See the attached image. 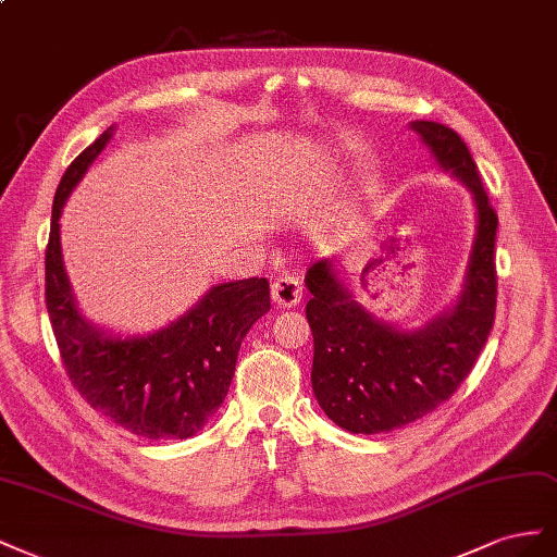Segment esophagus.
<instances>
[{
  "mask_svg": "<svg viewBox=\"0 0 557 557\" xmlns=\"http://www.w3.org/2000/svg\"><path fill=\"white\" fill-rule=\"evenodd\" d=\"M270 296L277 308H294L304 298V284L294 275H282L270 287Z\"/></svg>",
  "mask_w": 557,
  "mask_h": 557,
  "instance_id": "1",
  "label": "esophagus"
}]
</instances>
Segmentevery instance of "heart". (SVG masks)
Returning a JSON list of instances; mask_svg holds the SVG:
<instances>
[{"label":"heart","instance_id":"1","mask_svg":"<svg viewBox=\"0 0 557 557\" xmlns=\"http://www.w3.org/2000/svg\"><path fill=\"white\" fill-rule=\"evenodd\" d=\"M289 194H292V190H289Z\"/></svg>","mask_w":557,"mask_h":557}]
</instances>
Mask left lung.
I'll use <instances>...</instances> for the list:
<instances>
[{
    "instance_id": "1",
    "label": "left lung",
    "mask_w": 557,
    "mask_h": 557,
    "mask_svg": "<svg viewBox=\"0 0 557 557\" xmlns=\"http://www.w3.org/2000/svg\"><path fill=\"white\" fill-rule=\"evenodd\" d=\"M443 172L471 194L475 233L462 289L446 310L420 329L377 320L345 282L338 259L310 265L306 317L314 338L312 392L326 418L352 434H380L424 418L473 369L495 322L497 214L490 208L473 158L455 131L412 121Z\"/></svg>"
}]
</instances>
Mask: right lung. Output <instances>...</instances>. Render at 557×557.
I'll return each mask as SVG.
<instances>
[{
    "label": "right lung",
    "instance_id": "right-lung-1",
    "mask_svg": "<svg viewBox=\"0 0 557 557\" xmlns=\"http://www.w3.org/2000/svg\"><path fill=\"white\" fill-rule=\"evenodd\" d=\"M114 133L116 125H109L58 184L46 247V308L72 385L95 410L137 436L188 438L224 404L247 331L270 310V284L265 277L214 284L194 308L151 333L123 336L92 324L67 277L60 214Z\"/></svg>",
    "mask_w": 557,
    "mask_h": 557
}]
</instances>
